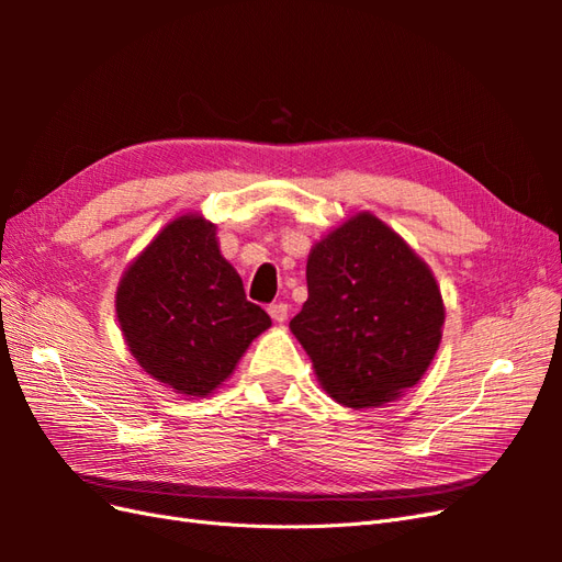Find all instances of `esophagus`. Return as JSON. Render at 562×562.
I'll list each match as a JSON object with an SVG mask.
<instances>
[{"label": "esophagus", "instance_id": "34e87169", "mask_svg": "<svg viewBox=\"0 0 562 562\" xmlns=\"http://www.w3.org/2000/svg\"><path fill=\"white\" fill-rule=\"evenodd\" d=\"M269 316L274 318L277 323H283L288 318V304L285 302H277V304H269Z\"/></svg>", "mask_w": 562, "mask_h": 562}]
</instances>
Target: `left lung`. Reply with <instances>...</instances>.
Segmentation results:
<instances>
[{
  "instance_id": "left-lung-1",
  "label": "left lung",
  "mask_w": 562,
  "mask_h": 562,
  "mask_svg": "<svg viewBox=\"0 0 562 562\" xmlns=\"http://www.w3.org/2000/svg\"><path fill=\"white\" fill-rule=\"evenodd\" d=\"M310 297L291 330L337 403L378 407L429 370L446 304L429 265L378 215L359 211L316 241Z\"/></svg>"
}]
</instances>
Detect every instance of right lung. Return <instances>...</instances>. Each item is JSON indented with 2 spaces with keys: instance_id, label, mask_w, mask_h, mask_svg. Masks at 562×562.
Masks as SVG:
<instances>
[{
  "instance_id": "right-lung-1",
  "label": "right lung",
  "mask_w": 562,
  "mask_h": 562,
  "mask_svg": "<svg viewBox=\"0 0 562 562\" xmlns=\"http://www.w3.org/2000/svg\"><path fill=\"white\" fill-rule=\"evenodd\" d=\"M126 347L151 380L206 398L271 318L246 300L223 258L217 227L201 213L173 217L126 269L114 295Z\"/></svg>"
}]
</instances>
